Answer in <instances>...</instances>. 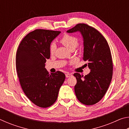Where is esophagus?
I'll list each match as a JSON object with an SVG mask.
<instances>
[{"instance_id":"34e87169","label":"esophagus","mask_w":129,"mask_h":129,"mask_svg":"<svg viewBox=\"0 0 129 129\" xmlns=\"http://www.w3.org/2000/svg\"><path fill=\"white\" fill-rule=\"evenodd\" d=\"M72 76V74H71V73H67L66 75H65V76H66V77H67V78L71 77Z\"/></svg>"}]
</instances>
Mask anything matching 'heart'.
I'll return each instance as SVG.
<instances>
[{
	"mask_svg": "<svg viewBox=\"0 0 129 129\" xmlns=\"http://www.w3.org/2000/svg\"><path fill=\"white\" fill-rule=\"evenodd\" d=\"M60 42L66 47L67 48L71 50L75 49L78 45V39L77 37L71 35L65 34L60 39ZM56 45L54 43H52L49 47L50 54L53 55L55 53Z\"/></svg>",
	"mask_w": 129,
	"mask_h": 129,
	"instance_id": "heart-1",
	"label": "heart"
}]
</instances>
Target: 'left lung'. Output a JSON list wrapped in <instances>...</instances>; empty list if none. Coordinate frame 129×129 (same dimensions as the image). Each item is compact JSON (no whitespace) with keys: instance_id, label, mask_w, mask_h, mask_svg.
<instances>
[{"instance_id":"obj_1","label":"left lung","mask_w":129,"mask_h":129,"mask_svg":"<svg viewBox=\"0 0 129 129\" xmlns=\"http://www.w3.org/2000/svg\"><path fill=\"white\" fill-rule=\"evenodd\" d=\"M80 31L84 39L83 60L88 61L90 70L88 75L75 73L76 97L81 103L92 105L103 98L112 81L113 65L110 47L105 38L94 28L80 23L67 30L68 33Z\"/></svg>"}]
</instances>
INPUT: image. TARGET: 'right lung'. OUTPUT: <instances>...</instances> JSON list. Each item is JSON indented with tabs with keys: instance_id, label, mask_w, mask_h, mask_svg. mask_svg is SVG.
Listing matches in <instances>:
<instances>
[{
	"instance_id": "1",
	"label": "right lung",
	"mask_w": 129,
	"mask_h": 129,
	"mask_svg": "<svg viewBox=\"0 0 129 129\" xmlns=\"http://www.w3.org/2000/svg\"><path fill=\"white\" fill-rule=\"evenodd\" d=\"M60 31L38 29L29 32L17 50L16 69L24 93L39 107L48 108L56 102L65 75L60 71L49 74L45 68L50 58L49 47Z\"/></svg>"
}]
</instances>
